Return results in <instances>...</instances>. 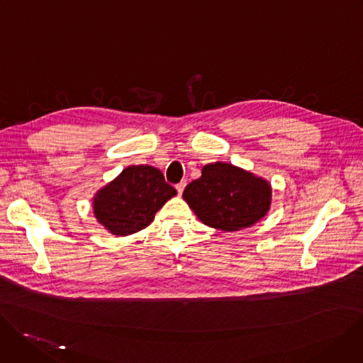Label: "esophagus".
<instances>
[{
    "label": "esophagus",
    "instance_id": "obj_1",
    "mask_svg": "<svg viewBox=\"0 0 363 363\" xmlns=\"http://www.w3.org/2000/svg\"><path fill=\"white\" fill-rule=\"evenodd\" d=\"M185 185H186V181H181V182L177 185V191H178V194H179V195L184 192Z\"/></svg>",
    "mask_w": 363,
    "mask_h": 363
}]
</instances>
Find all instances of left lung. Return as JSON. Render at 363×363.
<instances>
[{
  "instance_id": "1",
  "label": "left lung",
  "mask_w": 363,
  "mask_h": 363,
  "mask_svg": "<svg viewBox=\"0 0 363 363\" xmlns=\"http://www.w3.org/2000/svg\"><path fill=\"white\" fill-rule=\"evenodd\" d=\"M272 196L267 179L227 162L205 165L201 177L182 194L202 224L224 233L240 231L263 220Z\"/></svg>"
}]
</instances>
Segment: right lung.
I'll list each match as a JSON object with an SVG mask.
<instances>
[{"label": "right lung", "instance_id": "add662e5", "mask_svg": "<svg viewBox=\"0 0 363 363\" xmlns=\"http://www.w3.org/2000/svg\"><path fill=\"white\" fill-rule=\"evenodd\" d=\"M175 195L160 169L132 165L94 194L93 214L108 233L126 237L146 228Z\"/></svg>", "mask_w": 363, "mask_h": 363}]
</instances>
